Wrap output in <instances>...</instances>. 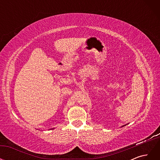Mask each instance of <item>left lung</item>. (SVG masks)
Masks as SVG:
<instances>
[{
  "mask_svg": "<svg viewBox=\"0 0 160 160\" xmlns=\"http://www.w3.org/2000/svg\"><path fill=\"white\" fill-rule=\"evenodd\" d=\"M125 125H123V126H125ZM123 126H122V127H123Z\"/></svg>",
  "mask_w": 160,
  "mask_h": 160,
  "instance_id": "8db88e82",
  "label": "left lung"
}]
</instances>
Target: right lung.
<instances>
[{"label":"right lung","instance_id":"add662e5","mask_svg":"<svg viewBox=\"0 0 160 160\" xmlns=\"http://www.w3.org/2000/svg\"><path fill=\"white\" fill-rule=\"evenodd\" d=\"M53 129H54V128H53Z\"/></svg>","mask_w":160,"mask_h":160}]
</instances>
